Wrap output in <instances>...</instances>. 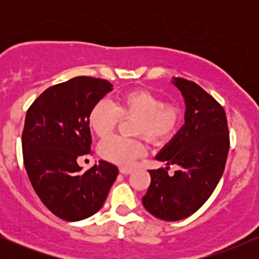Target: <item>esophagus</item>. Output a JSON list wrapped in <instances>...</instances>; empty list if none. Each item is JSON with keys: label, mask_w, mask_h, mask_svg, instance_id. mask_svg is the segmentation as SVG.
Masks as SVG:
<instances>
[{"label": "esophagus", "mask_w": 259, "mask_h": 259, "mask_svg": "<svg viewBox=\"0 0 259 259\" xmlns=\"http://www.w3.org/2000/svg\"><path fill=\"white\" fill-rule=\"evenodd\" d=\"M120 173L121 174H125V175H127V174H130L133 171V169L132 168H125V167H121L120 169Z\"/></svg>", "instance_id": "esophagus-1"}]
</instances>
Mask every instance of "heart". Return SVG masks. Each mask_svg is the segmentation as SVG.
Segmentation results:
<instances>
[{
  "instance_id": "obj_1",
  "label": "heart",
  "mask_w": 259,
  "mask_h": 259,
  "mask_svg": "<svg viewBox=\"0 0 259 259\" xmlns=\"http://www.w3.org/2000/svg\"><path fill=\"white\" fill-rule=\"evenodd\" d=\"M121 118H136L135 135L145 136L152 144H159L174 135L184 118V108L179 102H163L153 92L135 89L123 92L113 105L99 101L89 114V125L101 139L108 138ZM102 158L119 165H130L146 152L142 139L114 136L100 145Z\"/></svg>"
}]
</instances>
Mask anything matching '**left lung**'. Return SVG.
Returning a JSON list of instances; mask_svg holds the SVG:
<instances>
[{"mask_svg":"<svg viewBox=\"0 0 259 259\" xmlns=\"http://www.w3.org/2000/svg\"><path fill=\"white\" fill-rule=\"evenodd\" d=\"M186 105L185 124L156 159L178 165L148 170L151 184L142 204L147 212L167 222H177L203 206L221 180L230 139L224 108L196 82L174 78Z\"/></svg>","mask_w":259,"mask_h":259,"instance_id":"8db88e82","label":"left lung"}]
</instances>
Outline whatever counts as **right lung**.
<instances>
[{
  "instance_id": "right-lung-1",
  "label": "right lung",
  "mask_w": 259,
  "mask_h": 259,
  "mask_svg": "<svg viewBox=\"0 0 259 259\" xmlns=\"http://www.w3.org/2000/svg\"><path fill=\"white\" fill-rule=\"evenodd\" d=\"M113 90L103 79L76 76L53 85L26 112L23 159L35 192L58 218L78 222L99 212L118 168L100 160L85 173L78 157L91 152L89 114Z\"/></svg>"
}]
</instances>
